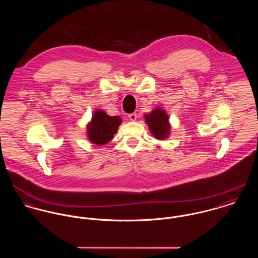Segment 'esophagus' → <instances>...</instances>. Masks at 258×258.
Here are the masks:
<instances>
[{
	"mask_svg": "<svg viewBox=\"0 0 258 258\" xmlns=\"http://www.w3.org/2000/svg\"><path fill=\"white\" fill-rule=\"evenodd\" d=\"M128 117H129L130 120L135 121V120L137 119V113H135V112H134V113H131V114H129V115H128Z\"/></svg>",
	"mask_w": 258,
	"mask_h": 258,
	"instance_id": "obj_1",
	"label": "esophagus"
}]
</instances>
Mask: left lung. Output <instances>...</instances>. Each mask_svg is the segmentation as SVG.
<instances>
[{
    "mask_svg": "<svg viewBox=\"0 0 258 258\" xmlns=\"http://www.w3.org/2000/svg\"><path fill=\"white\" fill-rule=\"evenodd\" d=\"M145 119L152 134L157 139H165L167 137L170 126L168 123V116L164 110L157 108L150 114H146Z\"/></svg>",
    "mask_w": 258,
    "mask_h": 258,
    "instance_id": "left-lung-1",
    "label": "left lung"
}]
</instances>
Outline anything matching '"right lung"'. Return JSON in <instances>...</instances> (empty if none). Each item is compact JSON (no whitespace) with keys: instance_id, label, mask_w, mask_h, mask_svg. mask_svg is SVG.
<instances>
[{"instance_id":"obj_1","label":"right lung","mask_w":258,"mask_h":258,"mask_svg":"<svg viewBox=\"0 0 258 258\" xmlns=\"http://www.w3.org/2000/svg\"><path fill=\"white\" fill-rule=\"evenodd\" d=\"M121 123L118 116H109L104 111H95L92 122L88 125L89 139L96 145H104L112 140Z\"/></svg>"}]
</instances>
